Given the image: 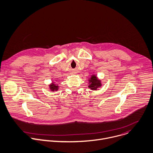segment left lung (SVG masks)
<instances>
[{"mask_svg":"<svg viewBox=\"0 0 153 153\" xmlns=\"http://www.w3.org/2000/svg\"><path fill=\"white\" fill-rule=\"evenodd\" d=\"M89 81V85H88V88H90L91 90H97V88L102 85L101 80L98 79L96 75H91V77L88 79Z\"/></svg>","mask_w":153,"mask_h":153,"instance_id":"1","label":"left lung"}]
</instances>
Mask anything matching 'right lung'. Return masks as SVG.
I'll use <instances>...</instances> for the list:
<instances>
[{
  "label": "right lung",
  "instance_id": "1",
  "mask_svg": "<svg viewBox=\"0 0 153 153\" xmlns=\"http://www.w3.org/2000/svg\"><path fill=\"white\" fill-rule=\"evenodd\" d=\"M49 88L51 89V91H57L58 89V85H56L54 84V82L51 84L49 85Z\"/></svg>",
  "mask_w": 153,
  "mask_h": 153
}]
</instances>
